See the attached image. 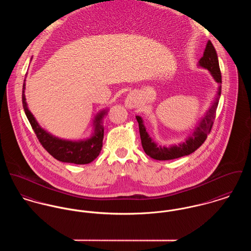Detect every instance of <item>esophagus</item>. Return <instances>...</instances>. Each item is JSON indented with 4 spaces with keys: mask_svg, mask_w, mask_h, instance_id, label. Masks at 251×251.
<instances>
[{
    "mask_svg": "<svg viewBox=\"0 0 251 251\" xmlns=\"http://www.w3.org/2000/svg\"><path fill=\"white\" fill-rule=\"evenodd\" d=\"M137 97L134 93H129L126 98V106L127 108H134L137 105Z\"/></svg>",
    "mask_w": 251,
    "mask_h": 251,
    "instance_id": "obj_1",
    "label": "esophagus"
}]
</instances>
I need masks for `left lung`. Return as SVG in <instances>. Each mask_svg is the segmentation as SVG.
<instances>
[{
	"instance_id": "left-lung-1",
	"label": "left lung",
	"mask_w": 251,
	"mask_h": 251,
	"mask_svg": "<svg viewBox=\"0 0 251 251\" xmlns=\"http://www.w3.org/2000/svg\"><path fill=\"white\" fill-rule=\"evenodd\" d=\"M198 66L208 70L211 75L213 76L214 80L218 82L219 86L217 94L212 101V104L206 111L204 117L201 118L198 126L195 127L194 131L186 138L184 142L179 143L178 145H172L170 147L158 146L148 133L142 117L136 116L137 122L139 124V131L142 147L144 149V151L150 157L163 161L176 159L185 155H189L193 153L196 150H198L204 143L207 135L211 131L222 93V74L220 70L217 51L210 40L207 42L203 56L200 59Z\"/></svg>"
}]
</instances>
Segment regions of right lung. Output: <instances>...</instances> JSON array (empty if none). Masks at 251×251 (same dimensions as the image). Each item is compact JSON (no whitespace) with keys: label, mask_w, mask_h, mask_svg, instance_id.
<instances>
[{"label":"right lung","mask_w":251,"mask_h":251,"mask_svg":"<svg viewBox=\"0 0 251 251\" xmlns=\"http://www.w3.org/2000/svg\"><path fill=\"white\" fill-rule=\"evenodd\" d=\"M25 78L24 79L22 101L24 110L26 118L34 130L41 145L46 151L55 159L64 163H74L77 165L89 164L96 159L100 153L103 140V125L102 119L107 114V109L100 110L95 116L93 121V132L91 136L84 140H65L58 137L53 136L40 126L34 116L29 111L27 103L25 101Z\"/></svg>","instance_id":"right-lung-1"}]
</instances>
